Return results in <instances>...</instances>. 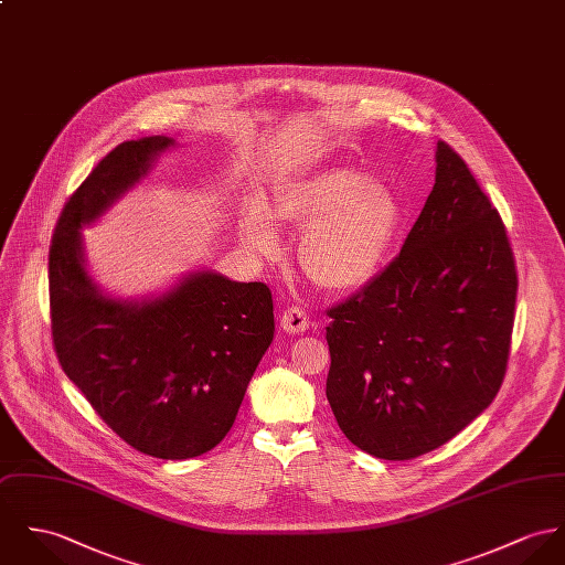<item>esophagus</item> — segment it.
Wrapping results in <instances>:
<instances>
[{
    "label": "esophagus",
    "instance_id": "obj_1",
    "mask_svg": "<svg viewBox=\"0 0 565 565\" xmlns=\"http://www.w3.org/2000/svg\"><path fill=\"white\" fill-rule=\"evenodd\" d=\"M280 326H282V330H287L289 334H300V332H307L308 328H310V317H308V312L305 308H285V310H282V317H280Z\"/></svg>",
    "mask_w": 565,
    "mask_h": 565
}]
</instances>
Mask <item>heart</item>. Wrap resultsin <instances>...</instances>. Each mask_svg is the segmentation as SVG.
Instances as JSON below:
<instances>
[{"instance_id":"1","label":"heart","mask_w":565,"mask_h":565,"mask_svg":"<svg viewBox=\"0 0 565 565\" xmlns=\"http://www.w3.org/2000/svg\"><path fill=\"white\" fill-rule=\"evenodd\" d=\"M271 213L280 224L307 228L298 250L300 267L328 291L362 287L377 271L399 222L391 190L369 183L354 168H330L285 188ZM244 233L260 255L276 253L278 235L265 209L248 211Z\"/></svg>"}]
</instances>
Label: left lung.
<instances>
[{"label": "left lung", "mask_w": 565, "mask_h": 565, "mask_svg": "<svg viewBox=\"0 0 565 565\" xmlns=\"http://www.w3.org/2000/svg\"><path fill=\"white\" fill-rule=\"evenodd\" d=\"M515 294L499 211L438 140L436 183L402 253L326 312V397L348 440L399 462L460 434L503 384Z\"/></svg>", "instance_id": "obj_1"}]
</instances>
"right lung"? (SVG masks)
I'll return each instance as SVG.
<instances>
[{"instance_id":"1","label":"right lung","mask_w":565,"mask_h":565,"mask_svg":"<svg viewBox=\"0 0 565 565\" xmlns=\"http://www.w3.org/2000/svg\"><path fill=\"white\" fill-rule=\"evenodd\" d=\"M170 145H118L68 196L50 246V308L55 356L105 425L140 454L188 460L235 423L274 339L271 291L199 271L151 302H118L86 274L79 235Z\"/></svg>"}]
</instances>
